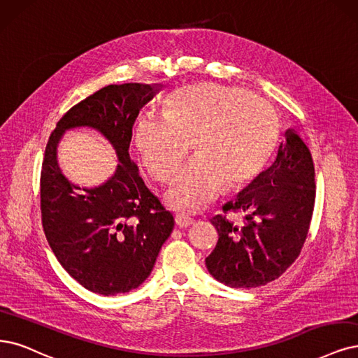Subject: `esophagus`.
Here are the masks:
<instances>
[{
	"label": "esophagus",
	"instance_id": "obj_1",
	"mask_svg": "<svg viewBox=\"0 0 358 358\" xmlns=\"http://www.w3.org/2000/svg\"><path fill=\"white\" fill-rule=\"evenodd\" d=\"M176 224L180 227V229H186L189 226H192L193 224V220L190 217H186V215H176Z\"/></svg>",
	"mask_w": 358,
	"mask_h": 358
}]
</instances>
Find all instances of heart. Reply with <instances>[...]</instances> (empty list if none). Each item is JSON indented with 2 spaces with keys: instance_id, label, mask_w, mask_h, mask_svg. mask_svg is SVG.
Listing matches in <instances>:
<instances>
[{
  "instance_id": "obj_1",
  "label": "heart",
  "mask_w": 358,
  "mask_h": 358,
  "mask_svg": "<svg viewBox=\"0 0 358 358\" xmlns=\"http://www.w3.org/2000/svg\"><path fill=\"white\" fill-rule=\"evenodd\" d=\"M163 116L138 117L134 140L141 162L157 181H166L189 148L194 159L165 192L181 214L201 213L224 187H242L268 159L277 136L270 106L239 87L196 84L172 92Z\"/></svg>"
}]
</instances>
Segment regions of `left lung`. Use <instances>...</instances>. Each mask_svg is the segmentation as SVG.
<instances>
[{"mask_svg":"<svg viewBox=\"0 0 358 358\" xmlns=\"http://www.w3.org/2000/svg\"><path fill=\"white\" fill-rule=\"evenodd\" d=\"M283 136L271 166L237 194L236 202L224 205V210L246 213V226H236L224 214L210 220L218 242L205 259L206 268L230 287L250 289L275 280L292 266L307 239L315 201L313 157L295 129Z\"/></svg>","mask_w":358,"mask_h":358,"instance_id":"obj_1","label":"left lung"}]
</instances>
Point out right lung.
Wrapping results in <instances>:
<instances>
[{
	"instance_id": "add662e5",
	"label": "right lung",
	"mask_w": 358,
	"mask_h": 358,
	"mask_svg": "<svg viewBox=\"0 0 358 358\" xmlns=\"http://www.w3.org/2000/svg\"><path fill=\"white\" fill-rule=\"evenodd\" d=\"M162 84L108 85L75 104L48 138L41 171L43 227L62 267L85 289L125 294L150 275L174 229L129 157L132 125ZM90 127L110 143L120 164L100 187L81 188L63 174L57 148L66 130Z\"/></svg>"
}]
</instances>
